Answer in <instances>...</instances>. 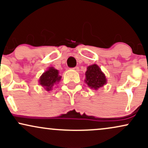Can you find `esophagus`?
Returning <instances> with one entry per match:
<instances>
[{
    "mask_svg": "<svg viewBox=\"0 0 148 148\" xmlns=\"http://www.w3.org/2000/svg\"><path fill=\"white\" fill-rule=\"evenodd\" d=\"M73 69H74V70L76 71V72H79V67L76 66L75 67H74V68H73Z\"/></svg>",
    "mask_w": 148,
    "mask_h": 148,
    "instance_id": "34e87169",
    "label": "esophagus"
}]
</instances>
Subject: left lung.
I'll list each match as a JSON object with an SVG mask.
<instances>
[{"instance_id": "1", "label": "left lung", "mask_w": 148, "mask_h": 148, "mask_svg": "<svg viewBox=\"0 0 148 148\" xmlns=\"http://www.w3.org/2000/svg\"><path fill=\"white\" fill-rule=\"evenodd\" d=\"M85 76H86L85 83H87L88 86L91 88L97 90L98 88L103 86L106 83L107 80L106 76L96 64L88 67L85 72Z\"/></svg>"}]
</instances>
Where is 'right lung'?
I'll return each instance as SVG.
<instances>
[{"instance_id": "add662e5", "label": "right lung", "mask_w": 148, "mask_h": 148, "mask_svg": "<svg viewBox=\"0 0 148 148\" xmlns=\"http://www.w3.org/2000/svg\"><path fill=\"white\" fill-rule=\"evenodd\" d=\"M61 76L58 75V71L54 67H49L48 70L46 71L40 76L39 83L40 85L45 88L46 90H50L54 83L59 82Z\"/></svg>"}]
</instances>
